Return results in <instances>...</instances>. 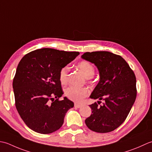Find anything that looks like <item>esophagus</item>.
Here are the masks:
<instances>
[{
  "label": "esophagus",
  "mask_w": 152,
  "mask_h": 152,
  "mask_svg": "<svg viewBox=\"0 0 152 152\" xmlns=\"http://www.w3.org/2000/svg\"><path fill=\"white\" fill-rule=\"evenodd\" d=\"M83 106L82 104H77V103H75V107H77V108H80L81 107Z\"/></svg>",
  "instance_id": "obj_1"
}]
</instances>
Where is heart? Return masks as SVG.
Returning <instances> with one entry per match:
<instances>
[{"instance_id": "obj_1", "label": "heart", "mask_w": 152, "mask_h": 152, "mask_svg": "<svg viewBox=\"0 0 152 152\" xmlns=\"http://www.w3.org/2000/svg\"><path fill=\"white\" fill-rule=\"evenodd\" d=\"M77 67L81 71L86 79H89L92 78L94 75V67L92 65L87 61H82L77 64ZM68 72L69 67L67 66L61 68L60 72V80L61 84H66L68 80ZM89 90L86 87H75L70 86L66 90L65 94L66 96L73 101L76 102H80L83 99L87 96L89 94Z\"/></svg>"}]
</instances>
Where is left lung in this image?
Listing matches in <instances>:
<instances>
[{
    "label": "left lung",
    "mask_w": 152,
    "mask_h": 152,
    "mask_svg": "<svg viewBox=\"0 0 152 152\" xmlns=\"http://www.w3.org/2000/svg\"><path fill=\"white\" fill-rule=\"evenodd\" d=\"M81 58L94 64L100 74L90 98L104 101L100 106L96 102L90 105L92 114L86 125L96 132L113 131L125 121L137 98L134 73L121 56L110 52H85Z\"/></svg>",
    "instance_id": "1"
}]
</instances>
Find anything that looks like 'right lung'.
I'll use <instances>...</instances> for the list:
<instances>
[{"instance_id":"obj_1","label":"right lung","mask_w":152,"mask_h":152,"mask_svg":"<svg viewBox=\"0 0 152 152\" xmlns=\"http://www.w3.org/2000/svg\"><path fill=\"white\" fill-rule=\"evenodd\" d=\"M79 54L45 48L25 55L13 80L15 104L21 118L29 129L50 134L62 126L67 111L74 103L64 97L60 72Z\"/></svg>"}]
</instances>
